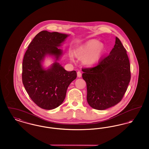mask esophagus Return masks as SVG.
<instances>
[{"label":"esophagus","mask_w":149,"mask_h":149,"mask_svg":"<svg viewBox=\"0 0 149 149\" xmlns=\"http://www.w3.org/2000/svg\"><path fill=\"white\" fill-rule=\"evenodd\" d=\"M77 76L78 78H81V73L80 71H78L77 72Z\"/></svg>","instance_id":"obj_1"}]
</instances>
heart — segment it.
Masks as SVG:
<instances>
[{"label": "heart", "instance_id": "b5f03b06", "mask_svg": "<svg viewBox=\"0 0 149 149\" xmlns=\"http://www.w3.org/2000/svg\"><path fill=\"white\" fill-rule=\"evenodd\" d=\"M105 51V45L98 40L92 39L86 41L78 48L76 54L78 57L83 58V63L89 66L96 64ZM70 60L74 61V57L72 54L69 55Z\"/></svg>", "mask_w": 149, "mask_h": 149}]
</instances>
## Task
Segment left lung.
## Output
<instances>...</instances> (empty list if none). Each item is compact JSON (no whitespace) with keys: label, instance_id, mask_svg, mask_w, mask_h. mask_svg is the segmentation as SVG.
I'll list each match as a JSON object with an SVG mask.
<instances>
[{"label":"left lung","instance_id":"8db88e82","mask_svg":"<svg viewBox=\"0 0 149 149\" xmlns=\"http://www.w3.org/2000/svg\"><path fill=\"white\" fill-rule=\"evenodd\" d=\"M87 83L88 103L92 108L104 110L118 104L131 80L130 63L125 49L117 37L108 56L92 68L83 69Z\"/></svg>","mask_w":149,"mask_h":149}]
</instances>
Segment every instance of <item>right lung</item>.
I'll return each instance as SVG.
<instances>
[{"label": "right lung", "mask_w": 149, "mask_h": 149, "mask_svg": "<svg viewBox=\"0 0 149 149\" xmlns=\"http://www.w3.org/2000/svg\"><path fill=\"white\" fill-rule=\"evenodd\" d=\"M69 36L42 31L34 37L24 55L23 84L31 99L43 109L52 110L61 105L69 86L77 78L75 71H66L58 62L63 54L59 48ZM46 56L54 60L47 68L43 66Z\"/></svg>", "instance_id": "add662e5"}]
</instances>
